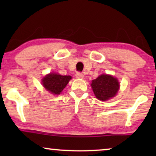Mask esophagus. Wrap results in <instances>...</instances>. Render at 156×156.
Listing matches in <instances>:
<instances>
[{"label": "esophagus", "mask_w": 156, "mask_h": 156, "mask_svg": "<svg viewBox=\"0 0 156 156\" xmlns=\"http://www.w3.org/2000/svg\"><path fill=\"white\" fill-rule=\"evenodd\" d=\"M76 77L77 78H83L84 76H83V74H82L81 73L78 72V73H76Z\"/></svg>", "instance_id": "1"}]
</instances>
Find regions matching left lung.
<instances>
[{
	"mask_svg": "<svg viewBox=\"0 0 156 156\" xmlns=\"http://www.w3.org/2000/svg\"><path fill=\"white\" fill-rule=\"evenodd\" d=\"M93 92L98 100L107 101L117 94L119 83L117 78L107 74H102L91 83Z\"/></svg>",
	"mask_w": 156,
	"mask_h": 156,
	"instance_id": "left-lung-1",
	"label": "left lung"
}]
</instances>
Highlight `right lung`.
Returning <instances> with one entry per match:
<instances>
[{
    "label": "right lung",
    "mask_w": 156,
    "mask_h": 156,
    "mask_svg": "<svg viewBox=\"0 0 156 156\" xmlns=\"http://www.w3.org/2000/svg\"><path fill=\"white\" fill-rule=\"evenodd\" d=\"M70 76H61L58 73H50L42 79V84L51 94H60L71 80Z\"/></svg>",
    "instance_id": "right-lung-1"
}]
</instances>
